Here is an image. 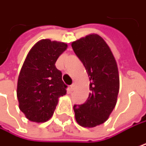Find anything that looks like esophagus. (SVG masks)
Instances as JSON below:
<instances>
[{"mask_svg": "<svg viewBox=\"0 0 146 146\" xmlns=\"http://www.w3.org/2000/svg\"><path fill=\"white\" fill-rule=\"evenodd\" d=\"M75 86H76V85H75V84H72V85L70 86V88H69L70 91H73V90L75 89Z\"/></svg>", "mask_w": 146, "mask_h": 146, "instance_id": "34e87169", "label": "esophagus"}]
</instances>
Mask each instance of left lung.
<instances>
[{"mask_svg": "<svg viewBox=\"0 0 146 146\" xmlns=\"http://www.w3.org/2000/svg\"><path fill=\"white\" fill-rule=\"evenodd\" d=\"M72 47L90 81L86 102L73 105L75 119L83 127H95L104 123L115 107L119 89L117 63L110 46L97 34L73 42Z\"/></svg>", "mask_w": 146, "mask_h": 146, "instance_id": "1", "label": "left lung"}]
</instances>
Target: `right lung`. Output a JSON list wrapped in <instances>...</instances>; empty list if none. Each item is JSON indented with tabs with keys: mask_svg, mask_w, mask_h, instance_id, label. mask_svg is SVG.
Masks as SVG:
<instances>
[{
	"mask_svg": "<svg viewBox=\"0 0 146 146\" xmlns=\"http://www.w3.org/2000/svg\"><path fill=\"white\" fill-rule=\"evenodd\" d=\"M64 42L42 39L29 51L17 82L21 111L31 121L42 123L53 114L58 98L67 93V85L55 63L67 49Z\"/></svg>",
	"mask_w": 146,
	"mask_h": 146,
	"instance_id": "obj_1",
	"label": "right lung"
}]
</instances>
